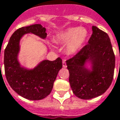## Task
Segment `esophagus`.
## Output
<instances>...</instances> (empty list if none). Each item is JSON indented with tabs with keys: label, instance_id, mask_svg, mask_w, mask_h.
<instances>
[{
	"label": "esophagus",
	"instance_id": "obj_1",
	"mask_svg": "<svg viewBox=\"0 0 120 120\" xmlns=\"http://www.w3.org/2000/svg\"><path fill=\"white\" fill-rule=\"evenodd\" d=\"M63 67L64 68H66V67H67V64H66L65 60H63Z\"/></svg>",
	"mask_w": 120,
	"mask_h": 120
}]
</instances>
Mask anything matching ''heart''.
I'll return each mask as SVG.
<instances>
[{"mask_svg":"<svg viewBox=\"0 0 120 120\" xmlns=\"http://www.w3.org/2000/svg\"><path fill=\"white\" fill-rule=\"evenodd\" d=\"M88 36V32L84 28H70L61 33L57 40L59 43H68L67 50L69 53H75L81 49Z\"/></svg>","mask_w":120,"mask_h":120,"instance_id":"obj_1","label":"heart"}]
</instances>
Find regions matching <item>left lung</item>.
I'll list each match as a JSON object with an SVG mask.
<instances>
[{
	"label": "left lung",
	"mask_w": 120,
	"mask_h": 120,
	"mask_svg": "<svg viewBox=\"0 0 120 120\" xmlns=\"http://www.w3.org/2000/svg\"><path fill=\"white\" fill-rule=\"evenodd\" d=\"M92 28L88 44L66 61L71 89L76 96L84 100L104 94L112 84L114 73L115 55L110 38L96 26ZM86 60L92 62V71L84 67Z\"/></svg>",
	"instance_id": "1"
}]
</instances>
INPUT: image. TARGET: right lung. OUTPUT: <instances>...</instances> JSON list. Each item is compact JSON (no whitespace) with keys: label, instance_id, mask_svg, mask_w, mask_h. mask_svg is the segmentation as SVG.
Here are the masks:
<instances>
[{"label":"right lung","instance_id":"add662e5","mask_svg":"<svg viewBox=\"0 0 120 120\" xmlns=\"http://www.w3.org/2000/svg\"><path fill=\"white\" fill-rule=\"evenodd\" d=\"M45 31L41 24L19 28L10 37L4 49V71L8 84L17 94L31 100L43 99L50 94L59 71L63 67L60 57L53 61L44 60L32 70L20 67L17 57L21 38L25 34L32 33L45 39Z\"/></svg>","mask_w":120,"mask_h":120}]
</instances>
